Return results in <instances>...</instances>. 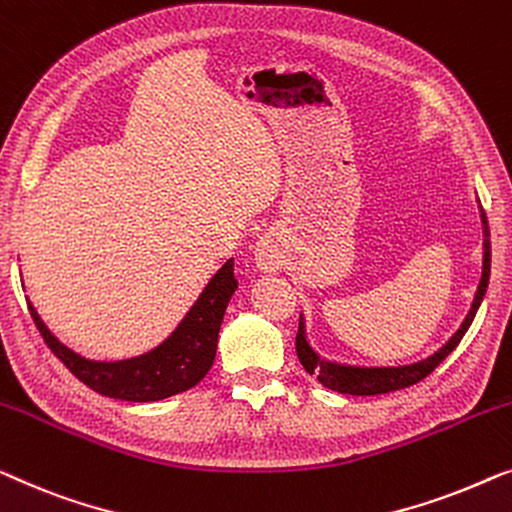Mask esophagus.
<instances>
[{"mask_svg":"<svg viewBox=\"0 0 512 512\" xmlns=\"http://www.w3.org/2000/svg\"><path fill=\"white\" fill-rule=\"evenodd\" d=\"M255 262H257V266L262 271H278L280 269V257H278V253H276V246H273L271 241H266V239H262L255 246Z\"/></svg>","mask_w":512,"mask_h":512,"instance_id":"obj_1","label":"esophagus"}]
</instances>
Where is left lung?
Segmentation results:
<instances>
[{
    "label": "left lung",
    "instance_id": "obj_1",
    "mask_svg": "<svg viewBox=\"0 0 512 512\" xmlns=\"http://www.w3.org/2000/svg\"><path fill=\"white\" fill-rule=\"evenodd\" d=\"M478 208H480V220H482V276H480L478 290H475L473 304L469 308V313H466L462 325H459L455 334H452L448 341L434 352V355L424 357L420 362L403 364V366H355V364L334 362V359L322 357L320 352L313 350V345L308 343L306 320H304V313H301L299 334H297V357L301 366L306 369V373H311V376L318 378L322 385L329 387V390L341 392V394H352V397H373V394L403 390V387H410L420 383L422 378H427L429 373L457 348L459 341H462V336L469 331L475 313H478V308L482 304V297H485L487 292L489 266H492V243H489V227H487L485 211H482V206Z\"/></svg>",
    "mask_w": 512,
    "mask_h": 512
}]
</instances>
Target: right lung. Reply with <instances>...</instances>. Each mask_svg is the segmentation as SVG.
<instances>
[{
    "mask_svg": "<svg viewBox=\"0 0 512 512\" xmlns=\"http://www.w3.org/2000/svg\"><path fill=\"white\" fill-rule=\"evenodd\" d=\"M234 292V259H227L160 345L115 362L78 355L46 327L32 301H27V306L48 348L90 390L122 401H162L190 390L213 366L220 325Z\"/></svg>",
    "mask_w": 512,
    "mask_h": 512,
    "instance_id": "right-lung-1",
    "label": "right lung"
}]
</instances>
